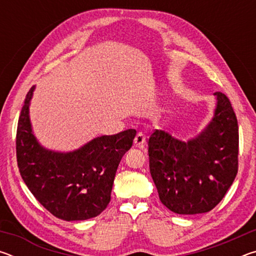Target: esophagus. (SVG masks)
<instances>
[{
  "mask_svg": "<svg viewBox=\"0 0 256 256\" xmlns=\"http://www.w3.org/2000/svg\"><path fill=\"white\" fill-rule=\"evenodd\" d=\"M146 142V136L142 132H138L136 134V136L134 138V146H140Z\"/></svg>",
  "mask_w": 256,
  "mask_h": 256,
  "instance_id": "1",
  "label": "esophagus"
}]
</instances>
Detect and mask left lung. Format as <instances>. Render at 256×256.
Wrapping results in <instances>:
<instances>
[{
  "instance_id": "obj_1",
  "label": "left lung",
  "mask_w": 256,
  "mask_h": 256,
  "mask_svg": "<svg viewBox=\"0 0 256 256\" xmlns=\"http://www.w3.org/2000/svg\"><path fill=\"white\" fill-rule=\"evenodd\" d=\"M214 118L196 136L180 140L164 131L149 138L150 174L162 204L178 214L209 212L222 200L237 175L238 124L222 92Z\"/></svg>"
}]
</instances>
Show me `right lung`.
I'll return each instance as SVG.
<instances>
[{
	"label": "right lung",
	"instance_id": "right-lung-1",
	"mask_svg": "<svg viewBox=\"0 0 256 256\" xmlns=\"http://www.w3.org/2000/svg\"><path fill=\"white\" fill-rule=\"evenodd\" d=\"M34 89L32 86L26 96L16 130L20 175L37 201L58 218L76 222L97 216L110 201L116 170L136 131L94 138L68 152L46 149L30 122Z\"/></svg>",
	"mask_w": 256,
	"mask_h": 256
}]
</instances>
